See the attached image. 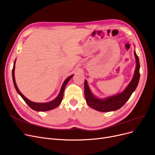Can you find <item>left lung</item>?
Segmentation results:
<instances>
[{
    "label": "left lung",
    "mask_w": 155,
    "mask_h": 155,
    "mask_svg": "<svg viewBox=\"0 0 155 155\" xmlns=\"http://www.w3.org/2000/svg\"><path fill=\"white\" fill-rule=\"evenodd\" d=\"M134 56L136 60V66L134 77L129 84L127 85L126 89L120 94H116L105 99H99L91 92L89 87L87 84V80L84 82V92L86 102L92 108L101 112H108L115 111L122 107L127 101L132 94L137 88L140 78V64L139 59L134 51Z\"/></svg>",
    "instance_id": "left-lung-1"
}]
</instances>
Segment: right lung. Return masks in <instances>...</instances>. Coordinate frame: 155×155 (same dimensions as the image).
Here are the masks:
<instances>
[{
  "mask_svg": "<svg viewBox=\"0 0 155 155\" xmlns=\"http://www.w3.org/2000/svg\"><path fill=\"white\" fill-rule=\"evenodd\" d=\"M15 63H16V59L14 62V65H13V68H12V80H13V83H14V85L15 89L17 91V92L19 94L21 97L23 98V99L25 101V103L27 104L31 109H33V110L37 111H49L51 110H53L56 108V107H58L60 104H61L62 99L63 97V94H64V91L65 89V87L67 84V83L68 82L69 80L73 77V75L70 76L69 77L67 78L65 80L64 83L62 85L61 91L59 92V95L57 96V97L56 99H54L53 101H51L50 102L48 103H34L32 102L31 101H30L29 99H28L25 96H24L23 94H21V92L19 91V90L18 89L16 81H15Z\"/></svg>",
  "mask_w": 155,
  "mask_h": 155,
  "instance_id": "1",
  "label": "right lung"
}]
</instances>
